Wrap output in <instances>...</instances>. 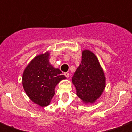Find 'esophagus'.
<instances>
[{
	"mask_svg": "<svg viewBox=\"0 0 132 132\" xmlns=\"http://www.w3.org/2000/svg\"><path fill=\"white\" fill-rule=\"evenodd\" d=\"M64 75H65V76H66V77H69V73H68V72H65V73H64Z\"/></svg>",
	"mask_w": 132,
	"mask_h": 132,
	"instance_id": "obj_1",
	"label": "esophagus"
}]
</instances>
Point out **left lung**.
<instances>
[{"instance_id": "8db88e82", "label": "left lung", "mask_w": 132, "mask_h": 132, "mask_svg": "<svg viewBox=\"0 0 132 132\" xmlns=\"http://www.w3.org/2000/svg\"><path fill=\"white\" fill-rule=\"evenodd\" d=\"M77 95L85 103H94L105 87V77L98 59L91 51L82 52L81 64L72 78Z\"/></svg>"}]
</instances>
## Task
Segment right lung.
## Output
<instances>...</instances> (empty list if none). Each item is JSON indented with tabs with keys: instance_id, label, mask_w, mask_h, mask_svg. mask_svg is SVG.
Segmentation results:
<instances>
[{
	"instance_id": "obj_1",
	"label": "right lung",
	"mask_w": 132,
	"mask_h": 132,
	"mask_svg": "<svg viewBox=\"0 0 132 132\" xmlns=\"http://www.w3.org/2000/svg\"><path fill=\"white\" fill-rule=\"evenodd\" d=\"M49 53L35 57L26 67L22 84L27 95L35 103L44 107L50 104L55 95V87L59 81L66 79L59 69L49 63Z\"/></svg>"
}]
</instances>
